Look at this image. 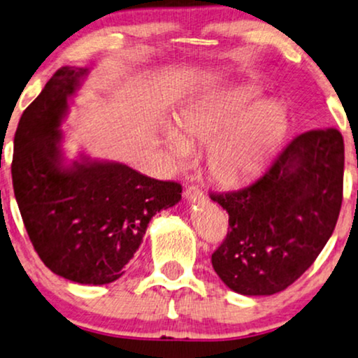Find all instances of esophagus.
Segmentation results:
<instances>
[{
  "label": "esophagus",
  "instance_id": "obj_1",
  "mask_svg": "<svg viewBox=\"0 0 358 358\" xmlns=\"http://www.w3.org/2000/svg\"><path fill=\"white\" fill-rule=\"evenodd\" d=\"M185 198L192 203H196V201L199 203L204 199V193L198 187H194L193 185V187H188L187 189H185Z\"/></svg>",
  "mask_w": 358,
  "mask_h": 358
}]
</instances>
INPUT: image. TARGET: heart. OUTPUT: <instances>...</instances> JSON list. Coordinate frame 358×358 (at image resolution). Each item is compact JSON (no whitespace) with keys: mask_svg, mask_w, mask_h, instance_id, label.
Instances as JSON below:
<instances>
[{"mask_svg":"<svg viewBox=\"0 0 358 358\" xmlns=\"http://www.w3.org/2000/svg\"><path fill=\"white\" fill-rule=\"evenodd\" d=\"M185 136L208 145L206 164L222 187L249 182L280 149L289 129L287 108L273 99L262 101L252 87L217 90L189 106L180 117ZM166 144L176 159L189 155V144L173 129Z\"/></svg>","mask_w":358,"mask_h":358,"instance_id":"1","label":"heart"}]
</instances>
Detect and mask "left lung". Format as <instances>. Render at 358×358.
<instances>
[{
  "label": "left lung",
  "mask_w": 358,
  "mask_h": 358,
  "mask_svg": "<svg viewBox=\"0 0 358 358\" xmlns=\"http://www.w3.org/2000/svg\"><path fill=\"white\" fill-rule=\"evenodd\" d=\"M344 185V139L337 129L294 137L255 182L211 194L229 214L213 268L232 292L268 296L296 282L334 232Z\"/></svg>",
  "instance_id": "left-lung-1"
}]
</instances>
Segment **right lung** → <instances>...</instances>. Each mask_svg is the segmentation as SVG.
<instances>
[{"label": "right lung", "instance_id": "obj_1", "mask_svg": "<svg viewBox=\"0 0 358 358\" xmlns=\"http://www.w3.org/2000/svg\"><path fill=\"white\" fill-rule=\"evenodd\" d=\"M88 73L62 66L22 113L11 173L24 226L47 268L75 283L106 285L122 276L150 219L182 199V187L119 162L85 154L66 160L60 127Z\"/></svg>", "mask_w": 358, "mask_h": 358}]
</instances>
